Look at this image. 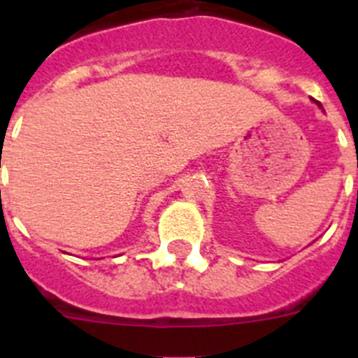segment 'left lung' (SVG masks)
<instances>
[{"label":"left lung","instance_id":"8db88e82","mask_svg":"<svg viewBox=\"0 0 358 358\" xmlns=\"http://www.w3.org/2000/svg\"><path fill=\"white\" fill-rule=\"evenodd\" d=\"M312 100H313V99H312ZM313 102H315L317 106H319V107H322V106H320V102H317V100H313Z\"/></svg>","mask_w":358,"mask_h":358}]
</instances>
